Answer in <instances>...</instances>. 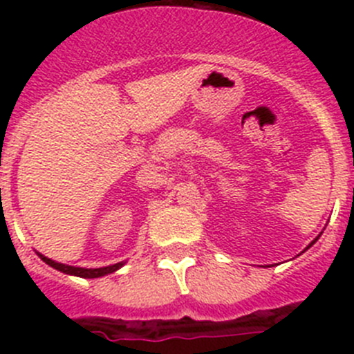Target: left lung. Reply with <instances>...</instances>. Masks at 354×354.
Wrapping results in <instances>:
<instances>
[{
	"label": "left lung",
	"instance_id": "left-lung-1",
	"mask_svg": "<svg viewBox=\"0 0 354 354\" xmlns=\"http://www.w3.org/2000/svg\"><path fill=\"white\" fill-rule=\"evenodd\" d=\"M319 236H321V234H319ZM319 236H317V237H315V239H314V241H312V243H310V245H308V246H306V248H310V246H312V245H314V243H315V241H317V239H319ZM306 248H305V250H306Z\"/></svg>",
	"mask_w": 354,
	"mask_h": 354
}]
</instances>
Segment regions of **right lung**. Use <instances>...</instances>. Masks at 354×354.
Wrapping results in <instances>:
<instances>
[{
  "instance_id": "1",
  "label": "right lung",
  "mask_w": 354,
  "mask_h": 354,
  "mask_svg": "<svg viewBox=\"0 0 354 354\" xmlns=\"http://www.w3.org/2000/svg\"><path fill=\"white\" fill-rule=\"evenodd\" d=\"M39 253V252H37ZM39 257L42 259L44 262L48 266H51V268H55V270L62 271V273L65 274H72V277H80V278H99V277H106V274L109 273H115L117 270H120L122 266L126 264V262H117V264H111V266H104V268H76V266H68V264H62V262H56L53 261V259L46 257V255H42V253H39Z\"/></svg>"
}]
</instances>
